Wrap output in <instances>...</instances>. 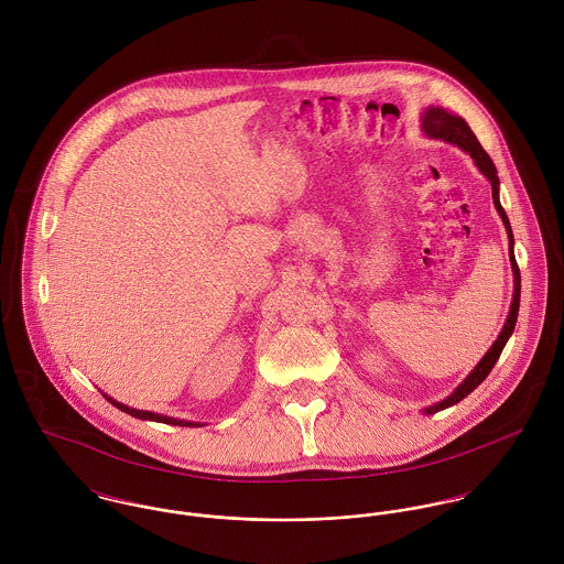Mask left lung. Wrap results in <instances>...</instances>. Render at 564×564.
<instances>
[{"label": "left lung", "instance_id": "1", "mask_svg": "<svg viewBox=\"0 0 564 564\" xmlns=\"http://www.w3.org/2000/svg\"><path fill=\"white\" fill-rule=\"evenodd\" d=\"M421 126H423V132H425L427 137L447 141V143H454V145L463 148L465 152H469L471 159L478 164V169L490 180V186H492V202H495V208H497V213L501 215L503 226H506V232H508V249H510L512 273H514V297H512L510 315H508V319H506L503 329L499 332V336H497V340L492 343V347L486 351V356L480 360V365L469 373V378H467L447 400H443L441 403H434V405H430V408L425 410L427 414H432V412H438V410H443V408H449V405L465 400L476 387H480V382L490 373V369L495 367V362H497V358H499L503 345L508 343V338H510V334H512V329H514L517 315H519L521 273H519V264H517L514 253H512V230H510V221H508V217H506V213H503V208H501V204H499V195H497V188H499L497 169H495V164L490 161V156L484 152L480 141L476 139V134L471 132V128L467 126V121L460 119V117H456V115H452V112H447V110H443V108H427V112L423 115V123H421Z\"/></svg>", "mask_w": 564, "mask_h": 564}]
</instances>
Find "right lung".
<instances>
[{
    "label": "right lung",
    "instance_id": "right-lung-1",
    "mask_svg": "<svg viewBox=\"0 0 564 564\" xmlns=\"http://www.w3.org/2000/svg\"><path fill=\"white\" fill-rule=\"evenodd\" d=\"M112 405H117L119 410H123L126 414H132L137 419H150V421H159V423H171V425H182V427H193L197 423H191V421H177V419H169V416H162V414H154V412H148V410H137V408H128L123 403L115 402L110 398H106Z\"/></svg>",
    "mask_w": 564,
    "mask_h": 564
}]
</instances>
